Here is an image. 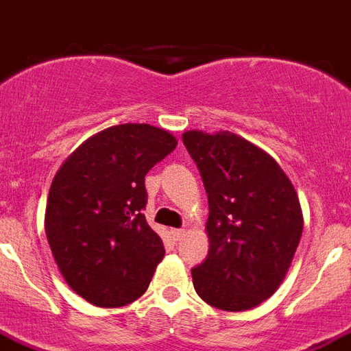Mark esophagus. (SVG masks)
<instances>
[{
  "mask_svg": "<svg viewBox=\"0 0 351 351\" xmlns=\"http://www.w3.org/2000/svg\"><path fill=\"white\" fill-rule=\"evenodd\" d=\"M185 230L184 229H171V236H173V240L180 241L182 236H184Z\"/></svg>",
  "mask_w": 351,
  "mask_h": 351,
  "instance_id": "34e87169",
  "label": "esophagus"
}]
</instances>
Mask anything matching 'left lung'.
I'll return each instance as SVG.
<instances>
[{"label": "left lung", "instance_id": "left-lung-1", "mask_svg": "<svg viewBox=\"0 0 351 351\" xmlns=\"http://www.w3.org/2000/svg\"><path fill=\"white\" fill-rule=\"evenodd\" d=\"M182 141L209 200V252L191 269L196 294L227 312L254 308L281 285L301 240L294 185L272 156L230 131H187Z\"/></svg>", "mask_w": 351, "mask_h": 351}]
</instances>
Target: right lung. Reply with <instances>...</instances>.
<instances>
[{
  "label": "right lung",
  "mask_w": 351,
  "mask_h": 351,
  "mask_svg": "<svg viewBox=\"0 0 351 351\" xmlns=\"http://www.w3.org/2000/svg\"><path fill=\"white\" fill-rule=\"evenodd\" d=\"M176 147L149 124L111 126L77 147L48 193L45 230L62 278L97 306H124L147 290L166 250L142 210L146 175Z\"/></svg>",
  "instance_id": "add662e5"
}]
</instances>
